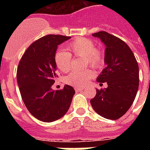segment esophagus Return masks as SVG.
I'll use <instances>...</instances> for the list:
<instances>
[{"label": "esophagus", "mask_w": 150, "mask_h": 150, "mask_svg": "<svg viewBox=\"0 0 150 150\" xmlns=\"http://www.w3.org/2000/svg\"><path fill=\"white\" fill-rule=\"evenodd\" d=\"M75 90L76 92H80V91H82V90H83V89H82V88H80V87H75Z\"/></svg>", "instance_id": "1"}]
</instances>
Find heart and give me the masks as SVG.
<instances>
[{"label":"heart","mask_w":150,"mask_h":150,"mask_svg":"<svg viewBox=\"0 0 150 150\" xmlns=\"http://www.w3.org/2000/svg\"><path fill=\"white\" fill-rule=\"evenodd\" d=\"M69 52L75 56L84 57L86 64H89L92 67L100 68L103 64V55L100 50L96 49L93 42L89 39L79 38L72 41L68 46ZM72 57L68 51L64 50H57L54 55V61L57 67L61 71H68L71 67ZM94 72L92 69L88 68L81 71H73L66 77L65 82L71 86H83L93 77Z\"/></svg>","instance_id":"1"}]
</instances>
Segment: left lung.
Segmentation results:
<instances>
[{
  "label": "left lung",
  "mask_w": 150,
  "mask_h": 150,
  "mask_svg": "<svg viewBox=\"0 0 150 150\" xmlns=\"http://www.w3.org/2000/svg\"><path fill=\"white\" fill-rule=\"evenodd\" d=\"M105 45L107 67L96 81L107 82L105 89H96L90 100L95 111L104 118L117 120L128 111L135 100L139 83V65L129 47L121 39L101 31L93 34Z\"/></svg>",
  "instance_id": "obj_1"
}]
</instances>
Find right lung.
Instances as JSON below:
<instances>
[{
  "mask_svg": "<svg viewBox=\"0 0 150 150\" xmlns=\"http://www.w3.org/2000/svg\"><path fill=\"white\" fill-rule=\"evenodd\" d=\"M70 38L61 35L41 37L29 46L18 66L17 82L22 100L30 114L43 122L62 117L75 93L68 85L62 90L51 88L57 77L54 61L57 46Z\"/></svg>",
  "mask_w": 150,
  "mask_h": 150,
  "instance_id": "add662e5",
  "label": "right lung"
}]
</instances>
